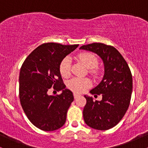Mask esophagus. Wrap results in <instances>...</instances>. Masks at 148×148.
I'll use <instances>...</instances> for the list:
<instances>
[{"label": "esophagus", "instance_id": "34e87169", "mask_svg": "<svg viewBox=\"0 0 148 148\" xmlns=\"http://www.w3.org/2000/svg\"><path fill=\"white\" fill-rule=\"evenodd\" d=\"M80 95L79 94H77V93L74 92V99H76V98L78 97H79Z\"/></svg>", "mask_w": 148, "mask_h": 148}]
</instances>
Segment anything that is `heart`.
I'll list each match as a JSON object with an SVG mask.
<instances>
[{"label": "heart", "instance_id": "heart-1", "mask_svg": "<svg viewBox=\"0 0 148 148\" xmlns=\"http://www.w3.org/2000/svg\"><path fill=\"white\" fill-rule=\"evenodd\" d=\"M79 59L83 64L88 69H94L97 66V58L94 54L91 53H81L79 55ZM60 72L63 77H68L71 74V59L69 57L64 58L60 64ZM95 73V71L91 70ZM68 88L71 90L77 93L86 91L91 86V82L88 79L81 78H73L68 82Z\"/></svg>", "mask_w": 148, "mask_h": 148}]
</instances>
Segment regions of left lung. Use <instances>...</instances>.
I'll use <instances>...</instances> for the list:
<instances>
[{"mask_svg": "<svg viewBox=\"0 0 148 148\" xmlns=\"http://www.w3.org/2000/svg\"><path fill=\"white\" fill-rule=\"evenodd\" d=\"M79 49L96 53L104 66L102 80L90 91L92 95L101 94L102 99L95 101L92 97L84 95V121L95 130H109L122 120L130 106L133 88L130 69L123 56L112 46L92 43Z\"/></svg>", "mask_w": 148, "mask_h": 148, "instance_id": "8db88e82", "label": "left lung"}]
</instances>
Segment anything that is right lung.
<instances>
[{
  "instance_id": "right-lung-1",
  "label": "right lung",
  "mask_w": 148,
  "mask_h": 148,
  "mask_svg": "<svg viewBox=\"0 0 148 148\" xmlns=\"http://www.w3.org/2000/svg\"><path fill=\"white\" fill-rule=\"evenodd\" d=\"M79 45L46 43L39 46L26 58L19 74V99L23 111L37 128L51 132L64 125L67 110L74 101L73 93L65 88L60 64ZM51 87L62 91L50 96Z\"/></svg>"
}]
</instances>
